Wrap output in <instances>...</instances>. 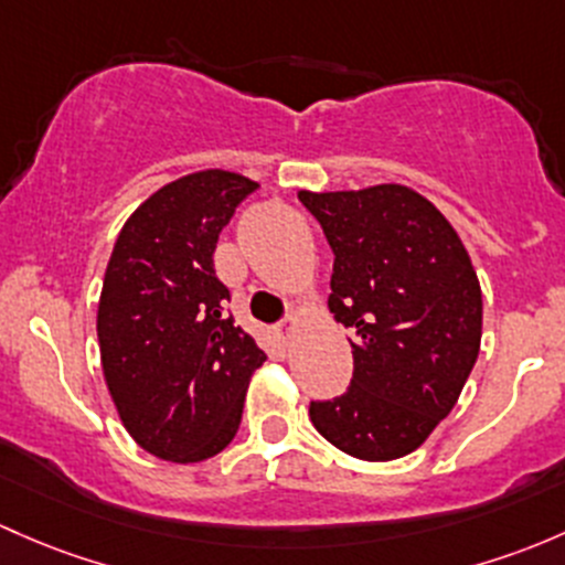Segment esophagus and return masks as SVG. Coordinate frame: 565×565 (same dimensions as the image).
<instances>
[{"label": "esophagus", "instance_id": "34e87169", "mask_svg": "<svg viewBox=\"0 0 565 565\" xmlns=\"http://www.w3.org/2000/svg\"><path fill=\"white\" fill-rule=\"evenodd\" d=\"M292 324H295V319H292V317H287V319H284V322H278V324H276V335L281 338L284 343H287V341H289V335H292Z\"/></svg>", "mask_w": 565, "mask_h": 565}]
</instances>
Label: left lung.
<instances>
[{
	"instance_id": "left-lung-1",
	"label": "left lung",
	"mask_w": 565,
	"mask_h": 565,
	"mask_svg": "<svg viewBox=\"0 0 565 565\" xmlns=\"http://www.w3.org/2000/svg\"><path fill=\"white\" fill-rule=\"evenodd\" d=\"M298 198L335 254L330 313L354 332L352 384L308 417L341 452L395 460L452 412L479 358L477 270L444 213L401 183Z\"/></svg>"
}]
</instances>
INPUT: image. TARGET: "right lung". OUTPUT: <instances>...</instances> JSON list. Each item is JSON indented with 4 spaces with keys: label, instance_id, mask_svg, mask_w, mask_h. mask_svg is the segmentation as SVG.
<instances>
[{
    "label": "right lung",
    "instance_id": "1",
    "mask_svg": "<svg viewBox=\"0 0 565 565\" xmlns=\"http://www.w3.org/2000/svg\"><path fill=\"white\" fill-rule=\"evenodd\" d=\"M259 183L203 170L168 183L118 233L97 311L110 397L129 436L173 462L218 455L267 360L227 313L218 233Z\"/></svg>",
    "mask_w": 565,
    "mask_h": 565
}]
</instances>
